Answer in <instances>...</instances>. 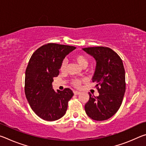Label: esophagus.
<instances>
[{"mask_svg":"<svg viewBox=\"0 0 146 146\" xmlns=\"http://www.w3.org/2000/svg\"><path fill=\"white\" fill-rule=\"evenodd\" d=\"M73 93H74V94H75V95H79V94H80V91H76V90L73 91Z\"/></svg>","mask_w":146,"mask_h":146,"instance_id":"1","label":"esophagus"}]
</instances>
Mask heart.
Returning a JSON list of instances; mask_svg holds the SVG:
<instances>
[{
    "instance_id": "heart-1",
    "label": "heart",
    "mask_w": 146,
    "mask_h": 146,
    "mask_svg": "<svg viewBox=\"0 0 146 146\" xmlns=\"http://www.w3.org/2000/svg\"><path fill=\"white\" fill-rule=\"evenodd\" d=\"M75 60H76V62L78 64V65L81 66L82 68L86 67L88 64V60L87 57H86L85 55H81V54L76 55L75 56ZM66 66H67V60L64 59L61 63L60 70L61 71L65 70ZM81 82H82V80H80V79H74L72 82V84L74 86H75V87H79L81 84Z\"/></svg>"
}]
</instances>
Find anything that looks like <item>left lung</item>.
Listing matches in <instances>:
<instances>
[{"label": "left lung", "instance_id": "1", "mask_svg": "<svg viewBox=\"0 0 146 146\" xmlns=\"http://www.w3.org/2000/svg\"><path fill=\"white\" fill-rule=\"evenodd\" d=\"M95 58V71L92 80L97 84L99 95H91L85 104V111L93 120H108L114 115L122 104L125 91V70L119 55L108 47L82 49Z\"/></svg>", "mask_w": 146, "mask_h": 146}]
</instances>
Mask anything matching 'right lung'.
Listing matches in <instances>:
<instances>
[{"instance_id":"right-lung-1","label":"right lung","mask_w":146,"mask_h":146,"mask_svg":"<svg viewBox=\"0 0 146 146\" xmlns=\"http://www.w3.org/2000/svg\"><path fill=\"white\" fill-rule=\"evenodd\" d=\"M74 46L49 43L31 55L25 75V95L32 110L42 119L54 121L66 114L73 96L70 88L55 91L53 77L59 74L62 62L74 50Z\"/></svg>"}]
</instances>
